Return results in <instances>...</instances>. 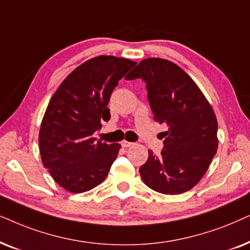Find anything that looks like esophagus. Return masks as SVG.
Returning a JSON list of instances; mask_svg holds the SVG:
<instances>
[{"label":"esophagus","mask_w":250,"mask_h":250,"mask_svg":"<svg viewBox=\"0 0 250 250\" xmlns=\"http://www.w3.org/2000/svg\"><path fill=\"white\" fill-rule=\"evenodd\" d=\"M121 145H122V147H130V146L134 145V143L123 141V142H121Z\"/></svg>","instance_id":"34e87169"}]
</instances>
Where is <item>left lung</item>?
<instances>
[{"label": "left lung", "mask_w": 250, "mask_h": 250, "mask_svg": "<svg viewBox=\"0 0 250 250\" xmlns=\"http://www.w3.org/2000/svg\"><path fill=\"white\" fill-rule=\"evenodd\" d=\"M127 80L142 79L156 122L167 127L161 154L148 151L143 182L164 194H181L200 182L217 152V120L195 82L162 58L142 61Z\"/></svg>", "instance_id": "8db88e82"}]
</instances>
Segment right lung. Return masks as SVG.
Wrapping results in <instances>:
<instances>
[{
	"mask_svg": "<svg viewBox=\"0 0 250 250\" xmlns=\"http://www.w3.org/2000/svg\"><path fill=\"white\" fill-rule=\"evenodd\" d=\"M135 62L99 56L76 67L46 107L39 135L42 164L55 182L72 193L96 188L107 176L121 145L94 137L111 118L113 90Z\"/></svg>",
	"mask_w": 250,
	"mask_h": 250,
	"instance_id": "add662e5",
	"label": "right lung"
}]
</instances>
